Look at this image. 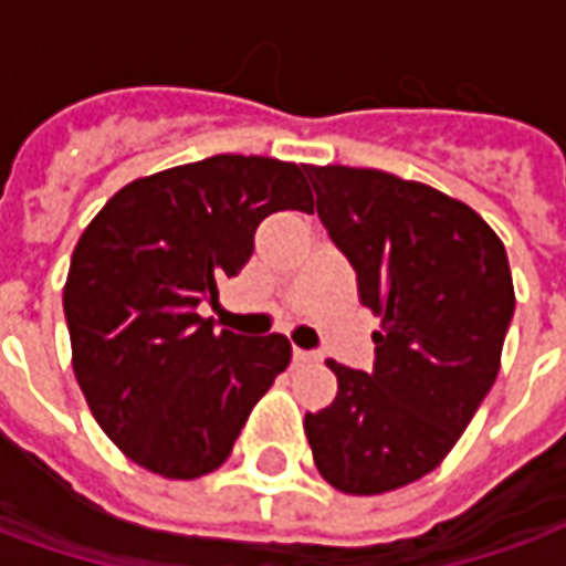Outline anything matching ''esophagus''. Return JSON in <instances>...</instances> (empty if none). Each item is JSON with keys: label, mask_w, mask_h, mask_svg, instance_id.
<instances>
[{"label": "esophagus", "mask_w": 566, "mask_h": 566, "mask_svg": "<svg viewBox=\"0 0 566 566\" xmlns=\"http://www.w3.org/2000/svg\"><path fill=\"white\" fill-rule=\"evenodd\" d=\"M294 360L296 364H312V360H318L315 352H306V348H294Z\"/></svg>", "instance_id": "esophagus-1"}]
</instances>
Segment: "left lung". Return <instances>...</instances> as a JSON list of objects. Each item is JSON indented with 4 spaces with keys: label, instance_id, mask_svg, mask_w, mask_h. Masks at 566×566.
Returning <instances> with one entry per match:
<instances>
[{
    "label": "left lung",
    "instance_id": "8db88e82",
    "mask_svg": "<svg viewBox=\"0 0 566 566\" xmlns=\"http://www.w3.org/2000/svg\"><path fill=\"white\" fill-rule=\"evenodd\" d=\"M306 175L381 331L369 373L327 360L339 391L303 427L336 491L385 494L437 470L497 379L515 312L510 260L470 206L421 181L352 166Z\"/></svg>",
    "mask_w": 566,
    "mask_h": 566
}]
</instances>
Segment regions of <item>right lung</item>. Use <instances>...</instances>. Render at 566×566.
<instances>
[{
  "label": "right lung",
  "instance_id": "obj_1",
  "mask_svg": "<svg viewBox=\"0 0 566 566\" xmlns=\"http://www.w3.org/2000/svg\"><path fill=\"white\" fill-rule=\"evenodd\" d=\"M284 209L312 211L303 166L218 154L129 181L81 233L63 287L72 369L105 437L150 473L218 470L291 364L282 333L214 331L197 312Z\"/></svg>",
  "mask_w": 566,
  "mask_h": 566
}]
</instances>
